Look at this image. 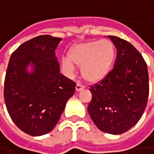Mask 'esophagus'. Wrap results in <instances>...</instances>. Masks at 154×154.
<instances>
[{"mask_svg":"<svg viewBox=\"0 0 154 154\" xmlns=\"http://www.w3.org/2000/svg\"><path fill=\"white\" fill-rule=\"evenodd\" d=\"M84 88H85V86H83L80 83H78V84H76V86H75V90L76 91H81L82 89H84Z\"/></svg>","mask_w":154,"mask_h":154,"instance_id":"1","label":"esophagus"}]
</instances>
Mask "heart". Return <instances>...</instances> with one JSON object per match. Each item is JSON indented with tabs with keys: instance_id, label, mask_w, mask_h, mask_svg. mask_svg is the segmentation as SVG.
<instances>
[{
	"instance_id": "b5f03b06",
	"label": "heart",
	"mask_w": 154,
	"mask_h": 154,
	"mask_svg": "<svg viewBox=\"0 0 154 154\" xmlns=\"http://www.w3.org/2000/svg\"><path fill=\"white\" fill-rule=\"evenodd\" d=\"M116 48L109 39L82 43L73 48L69 58L62 60L63 68L67 73L75 71V65L81 66L84 79L90 82L104 79L111 72L116 59Z\"/></svg>"
}]
</instances>
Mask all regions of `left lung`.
<instances>
[{
  "mask_svg": "<svg viewBox=\"0 0 154 154\" xmlns=\"http://www.w3.org/2000/svg\"><path fill=\"white\" fill-rule=\"evenodd\" d=\"M117 56L114 68L90 86L88 110L97 128L111 134L127 132L141 119L148 102L149 75L145 60L128 41L108 36Z\"/></svg>",
  "mask_w": 154,
  "mask_h": 154,
  "instance_id": "8db88e82",
  "label": "left lung"
}]
</instances>
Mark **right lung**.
I'll use <instances>...</instances> for the list:
<instances>
[{"mask_svg":"<svg viewBox=\"0 0 154 154\" xmlns=\"http://www.w3.org/2000/svg\"><path fill=\"white\" fill-rule=\"evenodd\" d=\"M60 38L41 35L21 44L11 56L4 101L13 123L24 133L39 136L53 130L75 83L60 74L55 49ZM33 66L28 73L27 66Z\"/></svg>","mask_w":154,"mask_h":154,"instance_id":"right-lung-1","label":"right lung"}]
</instances>
